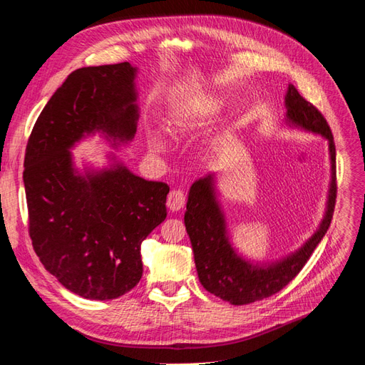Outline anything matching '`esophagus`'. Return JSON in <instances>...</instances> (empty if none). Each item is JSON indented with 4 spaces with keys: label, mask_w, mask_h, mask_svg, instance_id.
<instances>
[{
    "label": "esophagus",
    "mask_w": 365,
    "mask_h": 365,
    "mask_svg": "<svg viewBox=\"0 0 365 365\" xmlns=\"http://www.w3.org/2000/svg\"><path fill=\"white\" fill-rule=\"evenodd\" d=\"M166 207L170 208V211H180L185 207V194H183V191L173 190L170 194H168Z\"/></svg>",
    "instance_id": "34e87169"
}]
</instances>
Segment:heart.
Wrapping results in <instances>:
<instances>
[{"mask_svg": "<svg viewBox=\"0 0 365 365\" xmlns=\"http://www.w3.org/2000/svg\"><path fill=\"white\" fill-rule=\"evenodd\" d=\"M223 109H225V100L220 96H210L185 103L174 108L168 115L165 121L168 134L177 140L190 138L212 123ZM146 143L153 154H165L168 149L166 138L158 129L148 130ZM212 149L214 148H210L208 153H212Z\"/></svg>", "mask_w": 365, "mask_h": 365, "instance_id": "obj_1", "label": "heart"}]
</instances>
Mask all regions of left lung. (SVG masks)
Instances as JSON below:
<instances>
[{
    "label": "left lung",
    "mask_w": 365,
    "mask_h": 365,
    "mask_svg": "<svg viewBox=\"0 0 365 365\" xmlns=\"http://www.w3.org/2000/svg\"><path fill=\"white\" fill-rule=\"evenodd\" d=\"M284 123L321 135L329 145L330 183L324 216L316 231L297 250L276 260H255L244 256L235 245L223 210L216 173L195 180L188 192L185 227L188 232L195 269L203 288L232 305H247L280 292L301 272L317 244L325 236L336 202V149L325 118L293 85L285 93Z\"/></svg>",
    "instance_id": "left-lung-1"
}]
</instances>
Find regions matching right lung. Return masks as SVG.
Masks as SVG:
<instances>
[{"mask_svg": "<svg viewBox=\"0 0 365 365\" xmlns=\"http://www.w3.org/2000/svg\"><path fill=\"white\" fill-rule=\"evenodd\" d=\"M138 69L128 61L73 71L36 120L26 148L24 190L36 256L85 299L109 301L142 279V242L166 219L170 186L145 180L109 151L106 163L72 154L98 135L118 151L140 118Z\"/></svg>", "mask_w": 365, "mask_h": 365, "instance_id": "obj_1", "label": "right lung"}]
</instances>
